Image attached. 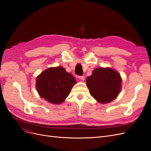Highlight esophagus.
Wrapping results in <instances>:
<instances>
[{
	"label": "esophagus",
	"mask_w": 151,
	"mask_h": 151,
	"mask_svg": "<svg viewBox=\"0 0 151 151\" xmlns=\"http://www.w3.org/2000/svg\"><path fill=\"white\" fill-rule=\"evenodd\" d=\"M78 78L80 79V80H82V81H84L85 79V77L84 76H78Z\"/></svg>",
	"instance_id": "esophagus-1"
}]
</instances>
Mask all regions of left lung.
Here are the masks:
<instances>
[{"label": "left lung", "mask_w": 151, "mask_h": 151, "mask_svg": "<svg viewBox=\"0 0 151 151\" xmlns=\"http://www.w3.org/2000/svg\"><path fill=\"white\" fill-rule=\"evenodd\" d=\"M120 74L111 68H97L87 77L86 84L91 95L100 103L115 99L121 89Z\"/></svg>", "instance_id": "8db88e82"}]
</instances>
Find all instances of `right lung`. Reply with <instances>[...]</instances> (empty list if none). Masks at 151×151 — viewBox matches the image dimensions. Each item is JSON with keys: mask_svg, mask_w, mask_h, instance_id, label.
Segmentation results:
<instances>
[{"mask_svg": "<svg viewBox=\"0 0 151 151\" xmlns=\"http://www.w3.org/2000/svg\"><path fill=\"white\" fill-rule=\"evenodd\" d=\"M76 81L62 67L49 68L36 78V87L42 98L53 104H60L70 93Z\"/></svg>", "mask_w": 151, "mask_h": 151, "instance_id": "add662e5", "label": "right lung"}]
</instances>
